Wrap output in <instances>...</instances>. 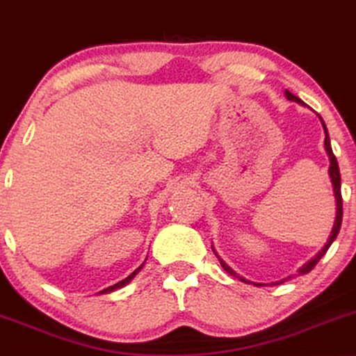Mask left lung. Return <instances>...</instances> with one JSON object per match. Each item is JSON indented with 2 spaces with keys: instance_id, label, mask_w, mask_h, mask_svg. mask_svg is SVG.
<instances>
[{
  "instance_id": "1",
  "label": "left lung",
  "mask_w": 356,
  "mask_h": 356,
  "mask_svg": "<svg viewBox=\"0 0 356 356\" xmlns=\"http://www.w3.org/2000/svg\"><path fill=\"white\" fill-rule=\"evenodd\" d=\"M286 97L290 99V101H295V102H298V104H302V101L300 97H296L295 94H291L290 91H286ZM319 118H321V122H322V127H324V131H325V140H324V145H325V151H327V154H329V159H330V168H329V174H330V179H332V186H334V193H335V198H337V216H335V222H334V227H332V233H330V238H329V241H327V244L324 245V249L321 250L319 254L316 255L314 259H311L309 262H307L306 265H302V267L298 270V275H305V273H309L312 268L316 267L317 265V262H319V260L324 257V254L327 252V250H329V248H330V244L334 243L335 241V238H337V234H339V231H340V226H342V216H343V203H342V191H340V170H339V163H337V158H335V154H334V151H332V146H330V138H329V134H327V129H325V123H324V120H322V117L319 115ZM221 262V265H222V268L226 270L227 273H231V275H234V277H238L241 282H244V283H250L249 280H245V278H241L239 275H236L233 270H231L229 267H227V265L222 262V260H220ZM291 278V277H290Z\"/></svg>"
}]
</instances>
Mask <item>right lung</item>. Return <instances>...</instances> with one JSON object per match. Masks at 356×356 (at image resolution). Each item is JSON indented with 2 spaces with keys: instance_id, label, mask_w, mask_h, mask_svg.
<instances>
[{
  "instance_id": "1",
  "label": "right lung",
  "mask_w": 356,
  "mask_h": 356,
  "mask_svg": "<svg viewBox=\"0 0 356 356\" xmlns=\"http://www.w3.org/2000/svg\"><path fill=\"white\" fill-rule=\"evenodd\" d=\"M140 270V268H138ZM138 270H135V272L134 273H131V275H129V277H127L125 278V280H122V282H118V283H115V285H112V286H108V288H106V290H104V291H101V293H111V291H113V290H117V288H120V286H123V285H127V283H129L130 280H131V278H134L135 277V275H136V272H138Z\"/></svg>"
}]
</instances>
